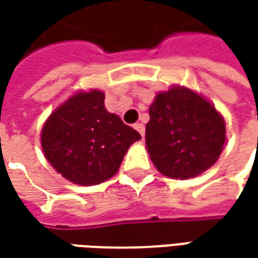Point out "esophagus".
<instances>
[{
    "label": "esophagus",
    "mask_w": 258,
    "mask_h": 258,
    "mask_svg": "<svg viewBox=\"0 0 258 258\" xmlns=\"http://www.w3.org/2000/svg\"><path fill=\"white\" fill-rule=\"evenodd\" d=\"M134 127H135V129H136V131H138V132H139V134H141V136L144 138V135H145V124L144 123H135Z\"/></svg>",
    "instance_id": "1"
}]
</instances>
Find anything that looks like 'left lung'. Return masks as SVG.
I'll list each match as a JSON object with an SVG mask.
<instances>
[{"mask_svg":"<svg viewBox=\"0 0 258 258\" xmlns=\"http://www.w3.org/2000/svg\"><path fill=\"white\" fill-rule=\"evenodd\" d=\"M146 148L161 173L188 179L211 168L225 142V122L213 104L185 87L156 94Z\"/></svg>","mask_w":258,"mask_h":258,"instance_id":"8db88e82","label":"left lung"}]
</instances>
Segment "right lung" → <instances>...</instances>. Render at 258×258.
<instances>
[{"instance_id":"1","label":"right lung","mask_w":258,"mask_h":258,"mask_svg":"<svg viewBox=\"0 0 258 258\" xmlns=\"http://www.w3.org/2000/svg\"><path fill=\"white\" fill-rule=\"evenodd\" d=\"M141 135L104 107V93H76L47 119L41 132L45 158L66 179L97 185L117 172Z\"/></svg>"}]
</instances>
